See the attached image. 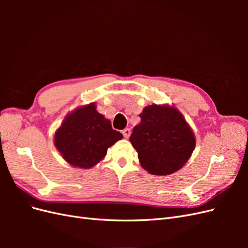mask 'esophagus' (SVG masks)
<instances>
[{"label": "esophagus", "mask_w": 248, "mask_h": 248, "mask_svg": "<svg viewBox=\"0 0 248 248\" xmlns=\"http://www.w3.org/2000/svg\"><path fill=\"white\" fill-rule=\"evenodd\" d=\"M122 133H123L124 138L128 139V138L130 137V133H131V131H130V129H129V128H125L124 130H122Z\"/></svg>", "instance_id": "obj_1"}]
</instances>
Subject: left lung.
Returning a JSON list of instances; mask_svg holds the SVG:
<instances>
[{"label":"left lung","instance_id":"8db88e82","mask_svg":"<svg viewBox=\"0 0 248 248\" xmlns=\"http://www.w3.org/2000/svg\"><path fill=\"white\" fill-rule=\"evenodd\" d=\"M140 117L129 140L141 168L157 176L183 168L196 148V137L181 112L169 104H152Z\"/></svg>","mask_w":248,"mask_h":248}]
</instances>
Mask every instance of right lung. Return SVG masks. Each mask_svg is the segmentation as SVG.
Listing matches in <instances>:
<instances>
[{
	"label": "right lung",
	"mask_w": 248,
	"mask_h": 248,
	"mask_svg": "<svg viewBox=\"0 0 248 248\" xmlns=\"http://www.w3.org/2000/svg\"><path fill=\"white\" fill-rule=\"evenodd\" d=\"M122 138L92 102L77 108L65 117L55 132L54 144L70 166L87 170L101 161L108 149Z\"/></svg>",
	"instance_id": "obj_1"
}]
</instances>
